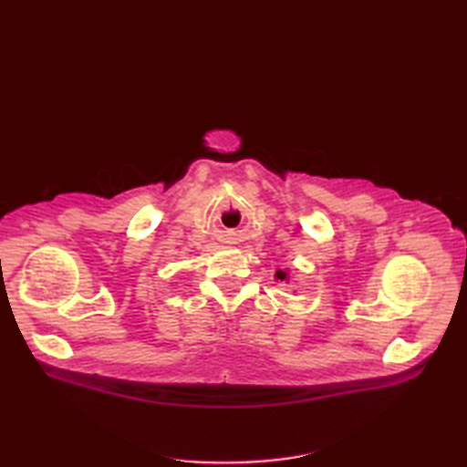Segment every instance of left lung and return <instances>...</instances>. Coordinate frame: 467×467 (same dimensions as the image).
I'll list each match as a JSON object with an SVG mask.
<instances>
[{"instance_id":"left-lung-1","label":"left lung","mask_w":467,"mask_h":467,"mask_svg":"<svg viewBox=\"0 0 467 467\" xmlns=\"http://www.w3.org/2000/svg\"><path fill=\"white\" fill-rule=\"evenodd\" d=\"M276 278H280V280H285V278H286V273H282V271H278V273H276Z\"/></svg>"}]
</instances>
